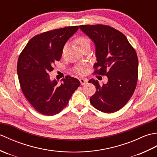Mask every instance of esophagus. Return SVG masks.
Here are the masks:
<instances>
[{
	"label": "esophagus",
	"instance_id": "obj_1",
	"mask_svg": "<svg viewBox=\"0 0 157 157\" xmlns=\"http://www.w3.org/2000/svg\"><path fill=\"white\" fill-rule=\"evenodd\" d=\"M79 82H80L82 85H84L86 84H87L88 80V79H86V78H80L79 79Z\"/></svg>",
	"mask_w": 157,
	"mask_h": 157
}]
</instances>
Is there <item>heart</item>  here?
<instances>
[{"instance_id":"heart-1","label":"heart","mask_w":157,"mask_h":157,"mask_svg":"<svg viewBox=\"0 0 157 157\" xmlns=\"http://www.w3.org/2000/svg\"><path fill=\"white\" fill-rule=\"evenodd\" d=\"M75 42L79 46V47L80 48L83 47V46L85 45L90 44V40L89 38H88L87 36H78V37H77L75 40ZM65 48H66V46H65L64 47H63V52L65 51ZM75 71L78 73H79V74H84L85 72V69L83 66H78L76 67Z\"/></svg>"}]
</instances>
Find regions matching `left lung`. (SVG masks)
Segmentation results:
<instances>
[{"instance_id": "obj_1", "label": "left lung", "mask_w": 157, "mask_h": 157, "mask_svg": "<svg viewBox=\"0 0 157 157\" xmlns=\"http://www.w3.org/2000/svg\"><path fill=\"white\" fill-rule=\"evenodd\" d=\"M96 46V62L93 73L106 75L107 84L96 86V92L90 101L96 109L106 113L119 111L131 98L135 91L138 75V60L135 49L126 36L117 29L102 24L79 25Z\"/></svg>"}]
</instances>
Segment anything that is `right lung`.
<instances>
[{
    "label": "right lung",
    "mask_w": 157,
    "mask_h": 157,
    "mask_svg": "<svg viewBox=\"0 0 157 157\" xmlns=\"http://www.w3.org/2000/svg\"><path fill=\"white\" fill-rule=\"evenodd\" d=\"M79 29L69 26L43 32L33 37L20 54L17 71L22 92L36 111L42 115L58 114L66 107L73 93L80 86L77 78L67 75L61 85L50 79L63 46Z\"/></svg>",
    "instance_id": "right-lung-1"
}]
</instances>
